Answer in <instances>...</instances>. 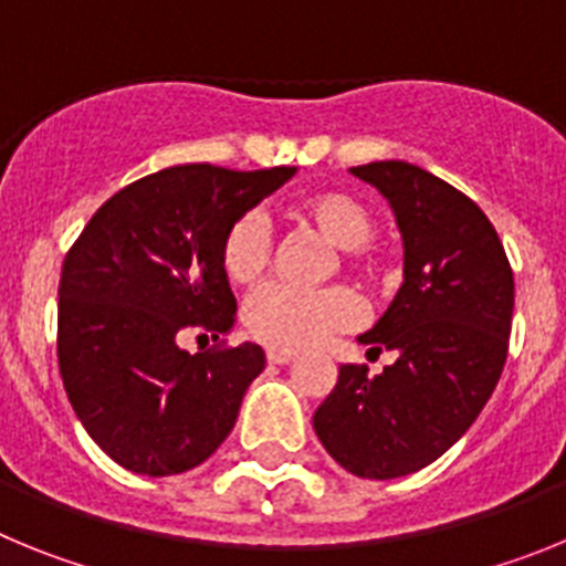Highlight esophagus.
Masks as SVG:
<instances>
[{"mask_svg": "<svg viewBox=\"0 0 566 566\" xmlns=\"http://www.w3.org/2000/svg\"><path fill=\"white\" fill-rule=\"evenodd\" d=\"M294 357H297V354L283 352V348H269V352H266V359H269V363H274V365H286V363H292Z\"/></svg>", "mask_w": 566, "mask_h": 566, "instance_id": "34e87169", "label": "esophagus"}]
</instances>
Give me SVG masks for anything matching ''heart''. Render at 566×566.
<instances>
[{"instance_id": "1", "label": "heart", "mask_w": 566, "mask_h": 566, "mask_svg": "<svg viewBox=\"0 0 566 566\" xmlns=\"http://www.w3.org/2000/svg\"><path fill=\"white\" fill-rule=\"evenodd\" d=\"M300 218L317 234L339 249L345 266L357 269L365 280H379L382 263L371 252L368 240L374 238V212L359 198L348 192H317L300 203ZM272 260V234L258 212L240 214L227 229L221 243V266L227 277L238 286H249L263 277ZM363 303L348 286H326L317 292L300 289L263 286L243 306L247 334L269 348L300 352L317 345L332 334L359 326Z\"/></svg>"}]
</instances>
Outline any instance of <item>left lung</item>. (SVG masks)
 I'll list each match as a JSON object with an SVG mask.
<instances>
[{
	"label": "left lung",
	"mask_w": 566,
	"mask_h": 566,
	"mask_svg": "<svg viewBox=\"0 0 566 566\" xmlns=\"http://www.w3.org/2000/svg\"><path fill=\"white\" fill-rule=\"evenodd\" d=\"M397 214L405 283L371 332L397 363L368 377L343 365L314 411L319 442L359 479L431 464L468 431L502 377L513 323V269L488 214L437 175L405 161L352 167Z\"/></svg>",
	"instance_id": "left-lung-1"
}]
</instances>
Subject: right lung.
<instances>
[{
  "label": "right lung",
  "mask_w": 566,
  "mask_h": 566,
  "mask_svg": "<svg viewBox=\"0 0 566 566\" xmlns=\"http://www.w3.org/2000/svg\"><path fill=\"white\" fill-rule=\"evenodd\" d=\"M294 167L184 164L118 189L70 247L59 280V371L84 431L113 462L172 476L207 462L263 371L260 345L187 354L184 328L234 326L221 266L232 221L283 187Z\"/></svg>",
  "instance_id": "1"
}]
</instances>
